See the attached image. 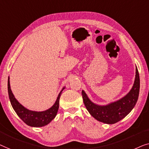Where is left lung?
<instances>
[{
	"label": "left lung",
	"mask_w": 149,
	"mask_h": 149,
	"mask_svg": "<svg viewBox=\"0 0 149 149\" xmlns=\"http://www.w3.org/2000/svg\"><path fill=\"white\" fill-rule=\"evenodd\" d=\"M140 91V77L137 67L134 84L129 93L122 98L101 105L96 104L90 99L82 90L83 101L90 114L96 120L107 124H114L127 116L136 104Z\"/></svg>",
	"instance_id": "1"
}]
</instances>
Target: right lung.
<instances>
[{"mask_svg": "<svg viewBox=\"0 0 149 149\" xmlns=\"http://www.w3.org/2000/svg\"><path fill=\"white\" fill-rule=\"evenodd\" d=\"M9 79V76L8 77V93H9L10 102L17 115L25 123L31 127H39L48 125L52 120H53L58 112L60 96L61 95L63 91L65 88V86L63 88L61 91L56 98L55 102L51 107L42 111H32L26 108L16 99L11 89Z\"/></svg>", "mask_w": 149, "mask_h": 149, "instance_id": "add662e5", "label": "right lung"}]
</instances>
